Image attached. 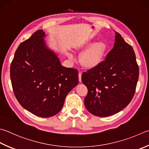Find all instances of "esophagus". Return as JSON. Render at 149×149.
I'll list each match as a JSON object with an SVG mask.
<instances>
[{
	"instance_id": "34e87169",
	"label": "esophagus",
	"mask_w": 149,
	"mask_h": 149,
	"mask_svg": "<svg viewBox=\"0 0 149 149\" xmlns=\"http://www.w3.org/2000/svg\"><path fill=\"white\" fill-rule=\"evenodd\" d=\"M78 78H79L80 82H82V72H79L78 73Z\"/></svg>"
}]
</instances>
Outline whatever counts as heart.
I'll return each instance as SVG.
<instances>
[{"label": "heart", "instance_id": "1", "mask_svg": "<svg viewBox=\"0 0 149 149\" xmlns=\"http://www.w3.org/2000/svg\"><path fill=\"white\" fill-rule=\"evenodd\" d=\"M106 50V45L102 42H97L89 47L81 56V62L88 67L96 66L100 62ZM72 58V56H70Z\"/></svg>", "mask_w": 149, "mask_h": 149}]
</instances>
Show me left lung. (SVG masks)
<instances>
[{
    "label": "left lung",
    "instance_id": "8db88e82",
    "mask_svg": "<svg viewBox=\"0 0 149 149\" xmlns=\"http://www.w3.org/2000/svg\"><path fill=\"white\" fill-rule=\"evenodd\" d=\"M115 32L113 48L105 60L82 75L88 89L85 106L98 117L111 116L127 107L138 81L139 67L134 49L120 33Z\"/></svg>",
    "mask_w": 149,
    "mask_h": 149
}]
</instances>
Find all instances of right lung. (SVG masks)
<instances>
[{
    "mask_svg": "<svg viewBox=\"0 0 149 149\" xmlns=\"http://www.w3.org/2000/svg\"><path fill=\"white\" fill-rule=\"evenodd\" d=\"M42 30L19 45L10 66L14 95L26 110L41 117L55 116L78 83V70L67 68L47 48Z\"/></svg>",
    "mask_w": 149,
    "mask_h": 149,
    "instance_id": "add662e5",
    "label": "right lung"
}]
</instances>
